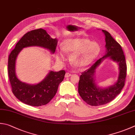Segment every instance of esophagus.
Wrapping results in <instances>:
<instances>
[{"label":"esophagus","mask_w":135,"mask_h":135,"mask_svg":"<svg viewBox=\"0 0 135 135\" xmlns=\"http://www.w3.org/2000/svg\"><path fill=\"white\" fill-rule=\"evenodd\" d=\"M70 76H72V74H70L69 73H66L65 74V78H69L70 77Z\"/></svg>","instance_id":"34e87169"}]
</instances>
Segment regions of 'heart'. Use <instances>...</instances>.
Instances as JSON below:
<instances>
[{
  "instance_id": "obj_1",
  "label": "heart",
  "mask_w": 135,
  "mask_h": 135,
  "mask_svg": "<svg viewBox=\"0 0 135 135\" xmlns=\"http://www.w3.org/2000/svg\"><path fill=\"white\" fill-rule=\"evenodd\" d=\"M100 45L96 41H90L87 38H71L66 40L62 49L57 52V59L62 61L65 59L66 53H71L69 60L76 68L88 66L98 57L100 52Z\"/></svg>"
}]
</instances>
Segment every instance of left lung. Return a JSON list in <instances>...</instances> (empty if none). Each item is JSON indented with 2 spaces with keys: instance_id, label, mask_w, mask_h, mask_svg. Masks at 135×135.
I'll return each instance as SVG.
<instances>
[{
  "instance_id": "obj_1",
  "label": "left lung",
  "mask_w": 135,
  "mask_h": 135,
  "mask_svg": "<svg viewBox=\"0 0 135 135\" xmlns=\"http://www.w3.org/2000/svg\"><path fill=\"white\" fill-rule=\"evenodd\" d=\"M102 32L105 36L106 50L105 55L82 73L78 86L79 93L83 100L88 105L95 106L110 102L120 93L124 86L127 71L125 57L121 46L108 32L105 30H102ZM107 57L118 63L119 73L118 80L113 85L102 88L98 87L95 82V69Z\"/></svg>"
}]
</instances>
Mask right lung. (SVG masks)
Masks as SVG:
<instances>
[{
    "label": "right lung",
    "mask_w": 135,
    "mask_h": 135,
    "mask_svg": "<svg viewBox=\"0 0 135 135\" xmlns=\"http://www.w3.org/2000/svg\"><path fill=\"white\" fill-rule=\"evenodd\" d=\"M57 44L56 39H52L45 30L35 29L26 33L17 43L10 53L8 59V75L12 90L22 102L32 106L46 105L57 92L58 86L65 75V70L50 71L44 80L36 85H30L20 81L16 75L15 64L17 55L25 47L40 46L55 52Z\"/></svg>",
    "instance_id": "add662e5"
}]
</instances>
